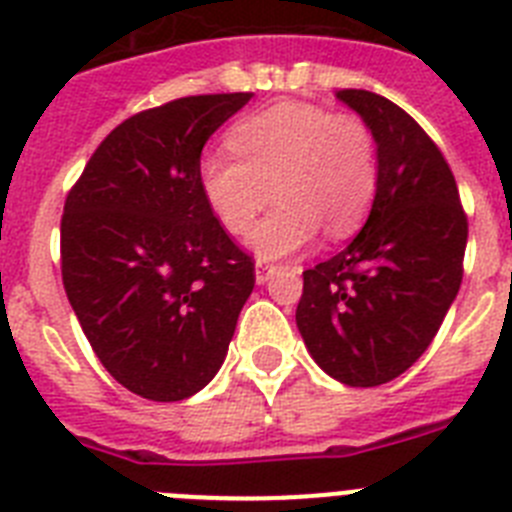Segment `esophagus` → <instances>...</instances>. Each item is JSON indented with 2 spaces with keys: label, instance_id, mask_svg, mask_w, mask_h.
<instances>
[{
  "label": "esophagus",
  "instance_id": "esophagus-1",
  "mask_svg": "<svg viewBox=\"0 0 512 512\" xmlns=\"http://www.w3.org/2000/svg\"><path fill=\"white\" fill-rule=\"evenodd\" d=\"M277 269H279V266L272 264V261L259 259V261H256V282H259V285L269 282V279H272V274L277 272Z\"/></svg>",
  "mask_w": 512,
  "mask_h": 512
}]
</instances>
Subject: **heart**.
Here are the masks:
<instances>
[{"mask_svg":"<svg viewBox=\"0 0 512 512\" xmlns=\"http://www.w3.org/2000/svg\"><path fill=\"white\" fill-rule=\"evenodd\" d=\"M227 144L236 157L207 152L199 186L230 235H246L277 199L251 235V248L264 259L300 251L321 227L329 238H344L370 214L381 163L373 131L355 113L277 103L238 121Z\"/></svg>","mask_w":512,"mask_h":512,"instance_id":"b5f03b06","label":"heart"}]
</instances>
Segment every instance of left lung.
Segmentation results:
<instances>
[{"mask_svg": "<svg viewBox=\"0 0 512 512\" xmlns=\"http://www.w3.org/2000/svg\"><path fill=\"white\" fill-rule=\"evenodd\" d=\"M336 98L373 131L381 181L344 251L303 272L298 329L310 357L355 388L399 378L438 334L464 279L469 222L438 144L383 95Z\"/></svg>", "mask_w": 512, "mask_h": 512, "instance_id": "8db88e82", "label": "left lung"}]
</instances>
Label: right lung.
<instances>
[{
  "instance_id": "right-lung-1",
  "label": "right lung",
  "mask_w": 512,
  "mask_h": 512,
  "mask_svg": "<svg viewBox=\"0 0 512 512\" xmlns=\"http://www.w3.org/2000/svg\"><path fill=\"white\" fill-rule=\"evenodd\" d=\"M253 93L189 95L134 113L98 144L61 217V279L103 368L181 401L225 362L253 259L199 186L207 139Z\"/></svg>"
}]
</instances>
